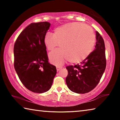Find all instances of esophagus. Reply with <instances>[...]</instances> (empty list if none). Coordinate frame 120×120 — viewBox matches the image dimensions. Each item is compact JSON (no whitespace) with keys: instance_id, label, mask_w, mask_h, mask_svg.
Here are the masks:
<instances>
[{"instance_id":"obj_1","label":"esophagus","mask_w":120,"mask_h":120,"mask_svg":"<svg viewBox=\"0 0 120 120\" xmlns=\"http://www.w3.org/2000/svg\"><path fill=\"white\" fill-rule=\"evenodd\" d=\"M62 68V67L61 66H58V67H56V70L58 71H59Z\"/></svg>"}]
</instances>
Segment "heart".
<instances>
[{"mask_svg": "<svg viewBox=\"0 0 120 120\" xmlns=\"http://www.w3.org/2000/svg\"><path fill=\"white\" fill-rule=\"evenodd\" d=\"M44 44L51 51L61 49L49 55L52 64L59 66L67 61L74 64L82 62L92 52L95 38L92 30L85 24L72 22L56 28L53 33H48L44 38Z\"/></svg>", "mask_w": 120, "mask_h": 120, "instance_id": "obj_1", "label": "heart"}]
</instances>
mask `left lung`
<instances>
[{
    "label": "left lung",
    "mask_w": 120,
    "mask_h": 120,
    "mask_svg": "<svg viewBox=\"0 0 120 120\" xmlns=\"http://www.w3.org/2000/svg\"><path fill=\"white\" fill-rule=\"evenodd\" d=\"M95 49L80 64L66 67L68 76L67 85L70 90L78 94H85L92 90L100 81L106 65L104 41L96 32Z\"/></svg>",
    "instance_id": "left-lung-1"
}]
</instances>
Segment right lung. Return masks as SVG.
<instances>
[{
    "mask_svg": "<svg viewBox=\"0 0 120 120\" xmlns=\"http://www.w3.org/2000/svg\"><path fill=\"white\" fill-rule=\"evenodd\" d=\"M50 23H33L27 26L16 40L14 47V68L26 88L43 93L51 87L56 67L48 61L44 38Z\"/></svg>",
    "mask_w": 120,
    "mask_h": 120,
    "instance_id": "obj_1",
    "label": "right lung"
}]
</instances>
